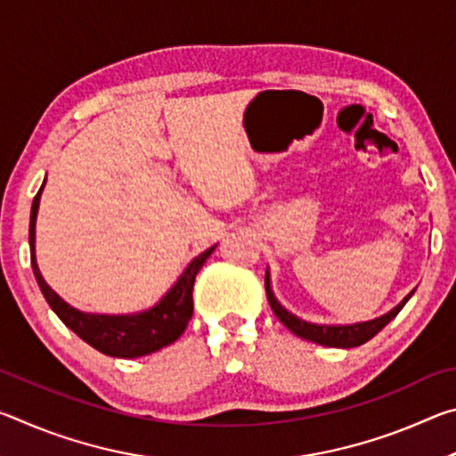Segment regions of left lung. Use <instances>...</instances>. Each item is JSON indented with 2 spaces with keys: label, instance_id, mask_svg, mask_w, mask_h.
Returning <instances> with one entry per match:
<instances>
[{
  "label": "left lung",
  "instance_id": "obj_1",
  "mask_svg": "<svg viewBox=\"0 0 456 456\" xmlns=\"http://www.w3.org/2000/svg\"><path fill=\"white\" fill-rule=\"evenodd\" d=\"M265 291H267L269 305H272L277 320H280L283 326L291 331V334L304 338L307 342L328 346V348H356V346L366 344L368 339H372L378 331L386 326V323L395 320L398 312L406 305L408 299L414 296V289H412L396 307H392L390 312H386L384 315H380V318H374L368 322L314 323V322H305L302 318H297L296 314L285 310V307L280 304V299L275 297V293L272 289V273H269V267L265 269Z\"/></svg>",
  "mask_w": 456,
  "mask_h": 456
}]
</instances>
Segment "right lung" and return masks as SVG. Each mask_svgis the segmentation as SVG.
Listing matches in <instances>:
<instances>
[{
  "mask_svg": "<svg viewBox=\"0 0 456 456\" xmlns=\"http://www.w3.org/2000/svg\"><path fill=\"white\" fill-rule=\"evenodd\" d=\"M42 183L40 191L34 197L32 213H29V253H32V269L36 281L40 285L45 302L56 312L58 318L70 328L76 336L92 348L114 358H141L152 354L165 346L173 344L175 339L183 336L187 323L192 315V285L195 277L215 251L213 245L209 249L199 253L191 264L183 269L171 289H168L157 304L149 310L133 312V314H90L80 312L74 305L64 302L48 283L37 267L36 261V219L40 209V199L44 191Z\"/></svg>",
  "mask_w": 456,
  "mask_h": 456,
  "instance_id": "add662e5",
  "label": "right lung"
}]
</instances>
